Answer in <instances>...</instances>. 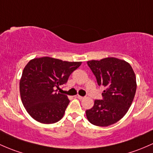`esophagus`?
<instances>
[{
    "label": "esophagus",
    "instance_id": "1",
    "mask_svg": "<svg viewBox=\"0 0 153 153\" xmlns=\"http://www.w3.org/2000/svg\"><path fill=\"white\" fill-rule=\"evenodd\" d=\"M76 97H77V98L79 99V100H82V99H84V97H81V96H79V95L76 96Z\"/></svg>",
    "mask_w": 153,
    "mask_h": 153
}]
</instances>
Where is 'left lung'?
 I'll list each match as a JSON object with an SVG mask.
<instances>
[{"instance_id": "1", "label": "left lung", "mask_w": 153, "mask_h": 153, "mask_svg": "<svg viewBox=\"0 0 153 153\" xmlns=\"http://www.w3.org/2000/svg\"><path fill=\"white\" fill-rule=\"evenodd\" d=\"M88 65L97 78L99 85L105 90L102 100H95L91 109L86 111L91 124L107 127L124 117L131 106L136 91V78L131 65L115 57L90 60Z\"/></svg>"}]
</instances>
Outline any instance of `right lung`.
<instances>
[{"label":"right lung","mask_w":153,"mask_h":153,"mask_svg":"<svg viewBox=\"0 0 153 153\" xmlns=\"http://www.w3.org/2000/svg\"><path fill=\"white\" fill-rule=\"evenodd\" d=\"M81 64L43 56L31 59L25 66L20 80V98L34 120L53 124L63 117L70 100L56 88L65 84Z\"/></svg>","instance_id":"right-lung-1"}]
</instances>
